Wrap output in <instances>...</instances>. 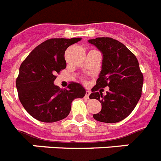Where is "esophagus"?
<instances>
[{
	"label": "esophagus",
	"instance_id": "1",
	"mask_svg": "<svg viewBox=\"0 0 161 161\" xmlns=\"http://www.w3.org/2000/svg\"><path fill=\"white\" fill-rule=\"evenodd\" d=\"M90 93H91V92L89 90L86 91V93H85V97H87L88 99H89V95H90Z\"/></svg>",
	"mask_w": 161,
	"mask_h": 161
}]
</instances>
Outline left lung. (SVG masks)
I'll use <instances>...</instances> for the list:
<instances>
[{"label": "left lung", "instance_id": "left-lung-1", "mask_svg": "<svg viewBox=\"0 0 161 161\" xmlns=\"http://www.w3.org/2000/svg\"><path fill=\"white\" fill-rule=\"evenodd\" d=\"M102 53V65L97 85L89 98L97 99L102 109L93 114L97 121L118 123L126 119L135 109L142 94L143 76L136 55L124 44L111 38L89 39ZM110 88L107 95L97 92L98 88Z\"/></svg>", "mask_w": 161, "mask_h": 161}]
</instances>
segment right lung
I'll return each mask as SVG.
<instances>
[{
    "mask_svg": "<svg viewBox=\"0 0 161 161\" xmlns=\"http://www.w3.org/2000/svg\"><path fill=\"white\" fill-rule=\"evenodd\" d=\"M80 39H48L33 50L20 66L16 80L18 97L25 110L37 120H62L70 113L72 101L85 97V88L79 83L72 82L67 89L54 85L55 75L66 68L65 51Z\"/></svg>",
    "mask_w": 161,
    "mask_h": 161,
    "instance_id": "obj_1",
    "label": "right lung"
}]
</instances>
